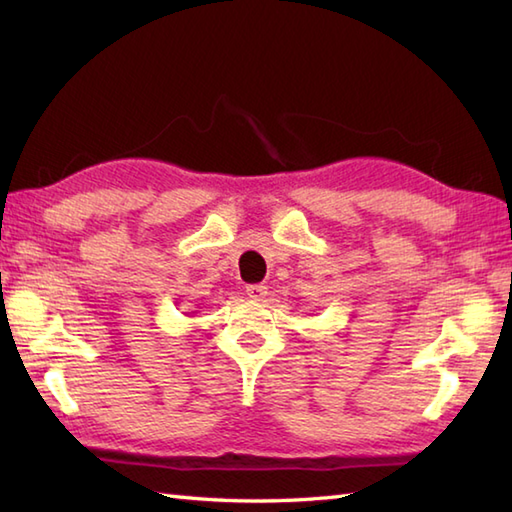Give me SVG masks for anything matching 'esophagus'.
Returning a JSON list of instances; mask_svg holds the SVG:
<instances>
[{"label":"esophagus","instance_id":"esophagus-1","mask_svg":"<svg viewBox=\"0 0 512 512\" xmlns=\"http://www.w3.org/2000/svg\"><path fill=\"white\" fill-rule=\"evenodd\" d=\"M246 295L253 299V301H262L268 295V288L262 284H253V286H246Z\"/></svg>","mask_w":512,"mask_h":512}]
</instances>
